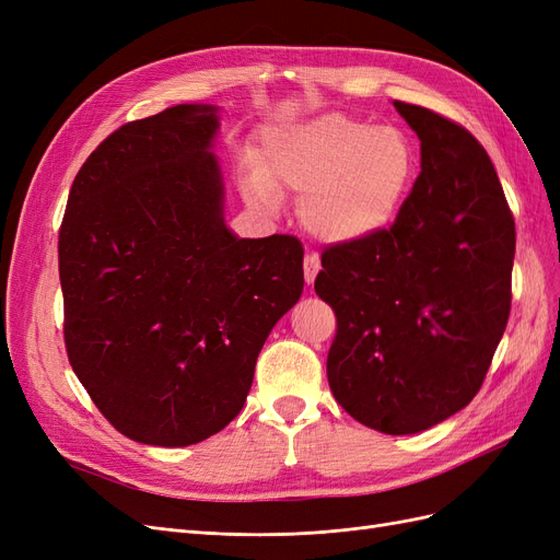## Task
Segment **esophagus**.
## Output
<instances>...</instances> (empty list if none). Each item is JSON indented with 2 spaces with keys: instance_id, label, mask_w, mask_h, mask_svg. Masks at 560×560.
Here are the masks:
<instances>
[{
  "instance_id": "1",
  "label": "esophagus",
  "mask_w": 560,
  "mask_h": 560,
  "mask_svg": "<svg viewBox=\"0 0 560 560\" xmlns=\"http://www.w3.org/2000/svg\"><path fill=\"white\" fill-rule=\"evenodd\" d=\"M317 270H319V257L315 252H308L306 259H303V276H306V282L313 284L317 278Z\"/></svg>"
}]
</instances>
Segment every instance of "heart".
<instances>
[{"mask_svg":"<svg viewBox=\"0 0 560 560\" xmlns=\"http://www.w3.org/2000/svg\"><path fill=\"white\" fill-rule=\"evenodd\" d=\"M418 175V151L399 126H374L343 112L268 135L249 196L276 208L280 191H299V214L317 238L358 243L397 217Z\"/></svg>","mask_w":560,"mask_h":560,"instance_id":"1","label":"heart"}]
</instances>
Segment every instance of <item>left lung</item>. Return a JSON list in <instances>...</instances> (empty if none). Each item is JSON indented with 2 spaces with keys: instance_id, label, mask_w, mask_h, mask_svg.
<instances>
[{
  "instance_id": "8db88e82",
  "label": "left lung",
  "mask_w": 560,
  "mask_h": 560,
  "mask_svg": "<svg viewBox=\"0 0 560 560\" xmlns=\"http://www.w3.org/2000/svg\"><path fill=\"white\" fill-rule=\"evenodd\" d=\"M420 175L387 229L322 252L315 292L336 313L327 378L362 425L416 434L479 393L512 308L514 214L486 149L395 100Z\"/></svg>"
}]
</instances>
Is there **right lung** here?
I'll list each match as a JSON object with an SVG mask.
<instances>
[{"label":"right lung","instance_id":"obj_1","mask_svg":"<svg viewBox=\"0 0 560 560\" xmlns=\"http://www.w3.org/2000/svg\"><path fill=\"white\" fill-rule=\"evenodd\" d=\"M214 112L177 105L114 130L77 173L58 233L67 358L140 444L224 430L303 292L299 238H235L224 224Z\"/></svg>","mask_w":560,"mask_h":560}]
</instances>
